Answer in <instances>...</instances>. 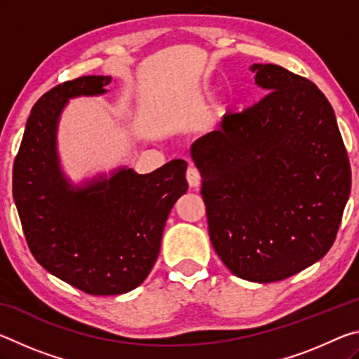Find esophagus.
<instances>
[{"instance_id": "esophagus-1", "label": "esophagus", "mask_w": 359, "mask_h": 359, "mask_svg": "<svg viewBox=\"0 0 359 359\" xmlns=\"http://www.w3.org/2000/svg\"><path fill=\"white\" fill-rule=\"evenodd\" d=\"M187 180H188V185L191 188H198L199 184H201V174H199V171L194 166H188Z\"/></svg>"}]
</instances>
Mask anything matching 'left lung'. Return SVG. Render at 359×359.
Segmentation results:
<instances>
[{
    "label": "left lung",
    "mask_w": 359,
    "mask_h": 359,
    "mask_svg": "<svg viewBox=\"0 0 359 359\" xmlns=\"http://www.w3.org/2000/svg\"><path fill=\"white\" fill-rule=\"evenodd\" d=\"M266 95L191 144L209 236L224 266L269 283L323 258L336 241L351 169L332 106L309 79L252 65Z\"/></svg>",
    "instance_id": "1"
}]
</instances>
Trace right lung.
I'll use <instances>...</instances> for the list:
<instances>
[{"instance_id": "right-lung-1", "label": "right lung", "mask_w": 359, "mask_h": 359, "mask_svg": "<svg viewBox=\"0 0 359 359\" xmlns=\"http://www.w3.org/2000/svg\"><path fill=\"white\" fill-rule=\"evenodd\" d=\"M109 76L58 83L33 106L12 169V194L34 259L71 287L93 296L139 287L160 253L163 229L187 193V161L150 174L120 169L72 188L58 166L57 123L66 101L106 93Z\"/></svg>"}]
</instances>
